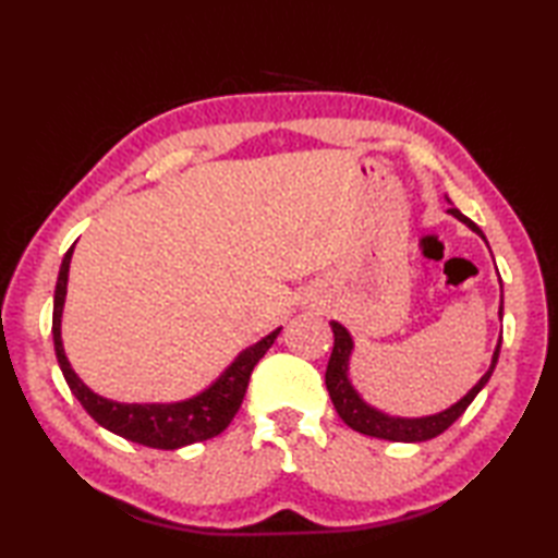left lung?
I'll use <instances>...</instances> for the list:
<instances>
[{
  "label": "left lung",
  "mask_w": 558,
  "mask_h": 558,
  "mask_svg": "<svg viewBox=\"0 0 558 558\" xmlns=\"http://www.w3.org/2000/svg\"><path fill=\"white\" fill-rule=\"evenodd\" d=\"M450 216L458 218L460 222H465L472 232H477L484 242L487 236L477 228L475 222L470 218L462 216L458 208L448 210ZM499 316L504 318V290H501V306H499ZM330 328H333V352H330L328 360V369H326V388L328 396L333 400V405L340 414V420L345 422L350 429L366 434V436H376V438H386V441H402V444H420V441H429V438L444 434L450 424H453L462 412L468 410V405L472 400L477 398L480 390L487 386V381L492 378L496 362H499V352H501V338L496 342V350L492 354V364L487 374H484L480 381L472 386L465 396H462L453 405L436 412V414H424V417H393L384 410H378L374 405H369L362 396L360 390L352 386L350 381V360H352V350H354V340L350 336V330L338 324L330 322Z\"/></svg>",
  "instance_id": "obj_1"
}]
</instances>
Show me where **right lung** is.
<instances>
[{
	"label": "right lung",
	"instance_id": "obj_1",
	"mask_svg": "<svg viewBox=\"0 0 558 558\" xmlns=\"http://www.w3.org/2000/svg\"><path fill=\"white\" fill-rule=\"evenodd\" d=\"M74 246L69 248L62 258L54 288V312H52V338H54V352L59 369H62L71 393L83 405L93 420H96L102 429H108L117 436L126 438L148 448L160 450H174L196 441H206V438L218 436L240 410L248 378H252L254 366L264 357L268 348L276 342L280 328L272 330L266 338H260L254 345L242 350L232 364L225 369L216 381L201 393L177 400V402H117L110 398L98 396L81 381L76 372L71 369L66 360V352L62 345V312L66 300V282H69V266Z\"/></svg>",
	"mask_w": 558,
	"mask_h": 558
}]
</instances>
